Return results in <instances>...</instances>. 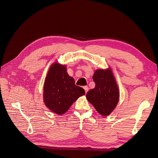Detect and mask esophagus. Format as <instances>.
I'll list each match as a JSON object with an SVG mask.
<instances>
[{"mask_svg":"<svg viewBox=\"0 0 158 158\" xmlns=\"http://www.w3.org/2000/svg\"><path fill=\"white\" fill-rule=\"evenodd\" d=\"M84 89L85 90V93H87L88 92V91H89V87L87 86H84Z\"/></svg>","mask_w":158,"mask_h":158,"instance_id":"obj_1","label":"esophagus"}]
</instances>
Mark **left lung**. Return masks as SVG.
<instances>
[{
	"mask_svg": "<svg viewBox=\"0 0 158 158\" xmlns=\"http://www.w3.org/2000/svg\"><path fill=\"white\" fill-rule=\"evenodd\" d=\"M93 78L96 86L88 91L87 99L101 115L108 116L115 109L119 98L115 78L110 68L96 70Z\"/></svg>",
	"mask_w": 158,
	"mask_h": 158,
	"instance_id": "left-lung-1",
	"label": "left lung"
}]
</instances>
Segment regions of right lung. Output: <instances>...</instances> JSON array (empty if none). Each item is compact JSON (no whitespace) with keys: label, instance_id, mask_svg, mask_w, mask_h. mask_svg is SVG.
<instances>
[{"label":"right lung","instance_id":"add662e5","mask_svg":"<svg viewBox=\"0 0 158 158\" xmlns=\"http://www.w3.org/2000/svg\"><path fill=\"white\" fill-rule=\"evenodd\" d=\"M84 89L75 85L74 79L67 73L65 65L54 63L48 73L44 85V101L48 109L62 115L81 96Z\"/></svg>","mask_w":158,"mask_h":158}]
</instances>
